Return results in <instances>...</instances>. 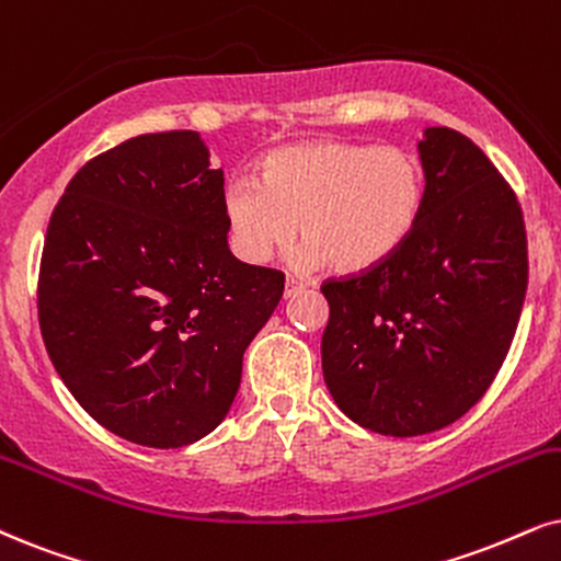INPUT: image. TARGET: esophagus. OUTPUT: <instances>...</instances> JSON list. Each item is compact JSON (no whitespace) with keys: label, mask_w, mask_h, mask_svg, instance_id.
Returning a JSON list of instances; mask_svg holds the SVG:
<instances>
[{"label":"esophagus","mask_w":561,"mask_h":561,"mask_svg":"<svg viewBox=\"0 0 561 561\" xmlns=\"http://www.w3.org/2000/svg\"><path fill=\"white\" fill-rule=\"evenodd\" d=\"M302 289H305L302 282H297V279H287V282H285V297H295V295H300Z\"/></svg>","instance_id":"34e87169"}]
</instances>
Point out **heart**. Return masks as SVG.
Instances as JSON below:
<instances>
[{"label":"heart","instance_id":"heart-1","mask_svg":"<svg viewBox=\"0 0 561 561\" xmlns=\"http://www.w3.org/2000/svg\"><path fill=\"white\" fill-rule=\"evenodd\" d=\"M427 202L422 160L403 147L302 141L261 160L259 181L236 179L222 196L238 256L266 264L300 236L308 266L367 272L396 256Z\"/></svg>","mask_w":561,"mask_h":561}]
</instances>
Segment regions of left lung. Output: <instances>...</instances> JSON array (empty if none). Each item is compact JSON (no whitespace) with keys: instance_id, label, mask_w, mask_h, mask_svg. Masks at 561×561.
<instances>
[{"instance_id":"8db88e82","label":"left lung","mask_w":561,"mask_h":561,"mask_svg":"<svg viewBox=\"0 0 561 561\" xmlns=\"http://www.w3.org/2000/svg\"><path fill=\"white\" fill-rule=\"evenodd\" d=\"M427 202L386 264L321 287V357L336 407L393 437L443 430L505 363L528 287L520 204L463 134L424 129Z\"/></svg>"}]
</instances>
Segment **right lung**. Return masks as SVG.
Wrapping results in <instances>:
<instances>
[{"label":"right lung","instance_id":"1","mask_svg":"<svg viewBox=\"0 0 561 561\" xmlns=\"http://www.w3.org/2000/svg\"><path fill=\"white\" fill-rule=\"evenodd\" d=\"M222 186L198 131L141 134L84 162L48 222L46 352L77 403L129 443L209 435L285 293V274L230 253Z\"/></svg>","mask_w":561,"mask_h":561}]
</instances>
